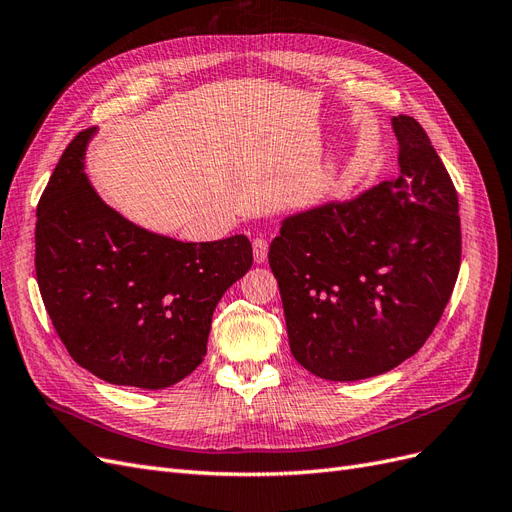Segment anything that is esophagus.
<instances>
[{
  "mask_svg": "<svg viewBox=\"0 0 512 512\" xmlns=\"http://www.w3.org/2000/svg\"><path fill=\"white\" fill-rule=\"evenodd\" d=\"M252 252H254V260L258 262V265H262V262L267 260V254H269V243L262 237H256L252 241Z\"/></svg>",
  "mask_w": 512,
  "mask_h": 512,
  "instance_id": "1",
  "label": "esophagus"
}]
</instances>
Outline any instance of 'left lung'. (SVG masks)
<instances>
[{"mask_svg":"<svg viewBox=\"0 0 512 512\" xmlns=\"http://www.w3.org/2000/svg\"><path fill=\"white\" fill-rule=\"evenodd\" d=\"M401 173L284 220L269 247L290 352L324 380L384 374L421 348L461 265L457 190L421 123L393 117Z\"/></svg>","mask_w":512,"mask_h":512,"instance_id":"8db88e82","label":"left lung"}]
</instances>
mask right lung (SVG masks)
Listing matches in <instances>:
<instances>
[{"mask_svg": "<svg viewBox=\"0 0 512 512\" xmlns=\"http://www.w3.org/2000/svg\"><path fill=\"white\" fill-rule=\"evenodd\" d=\"M94 132L72 138L40 196L38 288L76 363L111 384L164 389L203 363L213 309L250 271L252 243H183L121 218L83 173Z\"/></svg>", "mask_w": 512, "mask_h": 512, "instance_id": "right-lung-1", "label": "right lung"}]
</instances>
